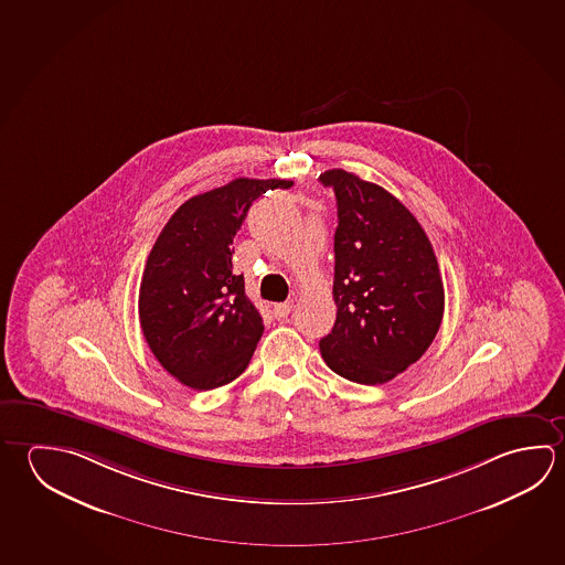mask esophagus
Returning a JSON list of instances; mask_svg holds the SVG:
<instances>
[{
	"mask_svg": "<svg viewBox=\"0 0 565 565\" xmlns=\"http://www.w3.org/2000/svg\"><path fill=\"white\" fill-rule=\"evenodd\" d=\"M291 307H294V301L276 303V306H274V316H276V319H286V317L289 316V311H291Z\"/></svg>",
	"mask_w": 565,
	"mask_h": 565,
	"instance_id": "1",
	"label": "esophagus"
}]
</instances>
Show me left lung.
Returning <instances> with one entry per match:
<instances>
[{
  "mask_svg": "<svg viewBox=\"0 0 565 565\" xmlns=\"http://www.w3.org/2000/svg\"><path fill=\"white\" fill-rule=\"evenodd\" d=\"M335 192V326L319 341L327 366L359 385H383L416 363L445 313L435 249L403 202L347 170Z\"/></svg>",
  "mask_w": 565,
  "mask_h": 565,
  "instance_id": "1",
  "label": "left lung"
}]
</instances>
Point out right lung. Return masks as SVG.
Wrapping results in <instances>:
<instances>
[{
	"mask_svg": "<svg viewBox=\"0 0 565 565\" xmlns=\"http://www.w3.org/2000/svg\"><path fill=\"white\" fill-rule=\"evenodd\" d=\"M291 180L236 179L186 200L150 249L139 291L142 335L182 385L210 391L242 375L264 333L234 271L232 244L254 200Z\"/></svg>",
	"mask_w": 565,
	"mask_h": 565,
	"instance_id": "1",
	"label": "right lung"
}]
</instances>
